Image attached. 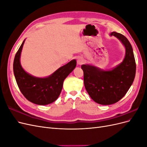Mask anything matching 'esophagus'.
<instances>
[{
	"label": "esophagus",
	"instance_id": "esophagus-1",
	"mask_svg": "<svg viewBox=\"0 0 147 147\" xmlns=\"http://www.w3.org/2000/svg\"><path fill=\"white\" fill-rule=\"evenodd\" d=\"M84 63V59L82 57H78L77 59V64L78 65H82Z\"/></svg>",
	"mask_w": 147,
	"mask_h": 147
}]
</instances>
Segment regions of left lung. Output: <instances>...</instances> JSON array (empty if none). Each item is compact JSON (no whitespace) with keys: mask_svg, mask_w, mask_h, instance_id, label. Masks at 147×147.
I'll return each instance as SVG.
<instances>
[{"mask_svg":"<svg viewBox=\"0 0 147 147\" xmlns=\"http://www.w3.org/2000/svg\"><path fill=\"white\" fill-rule=\"evenodd\" d=\"M110 35L118 38L125 47V57L121 63L109 70L88 64L82 65L84 87L91 99L101 105L113 104L121 99L134 82L136 71L134 53L127 38L116 32Z\"/></svg>","mask_w":147,"mask_h":147,"instance_id":"left-lung-1","label":"left lung"}]
</instances>
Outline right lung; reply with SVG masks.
I'll list each match as a JSON object with an SVG mask.
<instances>
[{"mask_svg": "<svg viewBox=\"0 0 147 147\" xmlns=\"http://www.w3.org/2000/svg\"><path fill=\"white\" fill-rule=\"evenodd\" d=\"M24 42L25 40L18 50L13 62V72L18 86L29 101L37 105L50 104L58 98L64 80L75 68L77 61L72 60L47 77H34L26 72L20 63L21 53Z\"/></svg>", "mask_w": 147, "mask_h": 147, "instance_id": "1", "label": "right lung"}]
</instances>
